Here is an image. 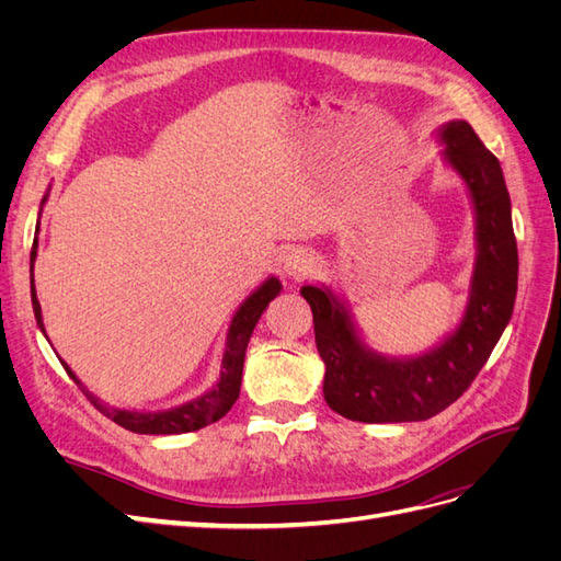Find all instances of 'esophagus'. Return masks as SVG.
I'll return each mask as SVG.
<instances>
[{"instance_id": "esophagus-1", "label": "esophagus", "mask_w": 561, "mask_h": 561, "mask_svg": "<svg viewBox=\"0 0 561 561\" xmlns=\"http://www.w3.org/2000/svg\"><path fill=\"white\" fill-rule=\"evenodd\" d=\"M316 266L313 254L304 248H293L283 260V274L293 280H304Z\"/></svg>"}]
</instances>
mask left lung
I'll return each instance as SVG.
<instances>
[{"label": "left lung", "mask_w": 561, "mask_h": 561, "mask_svg": "<svg viewBox=\"0 0 561 561\" xmlns=\"http://www.w3.org/2000/svg\"><path fill=\"white\" fill-rule=\"evenodd\" d=\"M443 161L461 178L474 217V264L466 311L443 342L419 355L371 348L348 301L332 285H304L316 346L325 363L322 396L330 410L363 423L426 421L463 396L513 318L517 243L511 194L499 159L463 118L437 128Z\"/></svg>", "instance_id": "1"}]
</instances>
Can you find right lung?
Returning a JSON list of instances; mask_svg holds the SVG:
<instances>
[{
	"mask_svg": "<svg viewBox=\"0 0 561 561\" xmlns=\"http://www.w3.org/2000/svg\"><path fill=\"white\" fill-rule=\"evenodd\" d=\"M48 194L42 198V208L46 203ZM42 215V210H39ZM37 231H39V222H37ZM37 248L39 241L35 239L32 243V254H30V295H32V309H35V318L37 325L42 330V334L46 336L44 330V318H42V307L37 299V290H35V260H37ZM283 290V285L276 276H268L257 290H252V295L245 297V301L236 309L229 330H227V344H225V353H222V367H219V377L217 381L201 393L194 400H186L182 404L168 407V410H124V407H110L100 398H95L91 390L79 381V377L72 371V367L67 365L65 360L62 367L70 379H75V383L81 388V393L87 396L95 410L100 414H105L107 419H112L118 426L140 433V435H180V433H192V431H201L210 426V423L222 419L233 402L239 400L241 393V377H243V360H245V348L252 336L254 325H257L262 313L266 311L268 301L276 299ZM48 339V336H46Z\"/></svg>",
	"mask_w": 561,
	"mask_h": 561,
	"instance_id": "add662e5",
	"label": "right lung"
}]
</instances>
